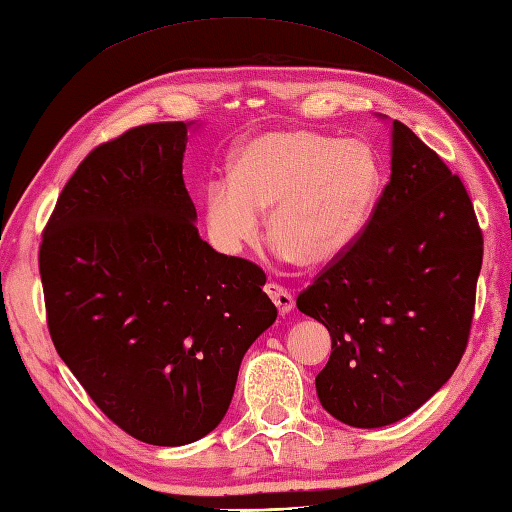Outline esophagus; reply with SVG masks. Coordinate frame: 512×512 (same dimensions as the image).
<instances>
[{"label":"esophagus","instance_id":"34e87169","mask_svg":"<svg viewBox=\"0 0 512 512\" xmlns=\"http://www.w3.org/2000/svg\"><path fill=\"white\" fill-rule=\"evenodd\" d=\"M264 290H266V295L273 299V303L277 306V312L281 314V317H284V314H288L292 310V306H295V299H292L290 292L284 286H279L277 281H268V284L264 286Z\"/></svg>","mask_w":512,"mask_h":512}]
</instances>
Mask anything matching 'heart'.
Segmentation results:
<instances>
[{"label":"heart","mask_w":512,"mask_h":512,"mask_svg":"<svg viewBox=\"0 0 512 512\" xmlns=\"http://www.w3.org/2000/svg\"><path fill=\"white\" fill-rule=\"evenodd\" d=\"M378 189L374 151L356 138L275 129L239 149L233 180L206 187V222L228 253L259 235V213L279 253L301 268L330 266L367 224Z\"/></svg>","instance_id":"heart-1"}]
</instances>
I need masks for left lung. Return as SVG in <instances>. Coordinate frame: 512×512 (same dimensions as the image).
<instances>
[{"instance_id": "obj_1", "label": "left lung", "mask_w": 512, "mask_h": 512, "mask_svg": "<svg viewBox=\"0 0 512 512\" xmlns=\"http://www.w3.org/2000/svg\"><path fill=\"white\" fill-rule=\"evenodd\" d=\"M391 136V178L361 235L297 297L332 336L321 405L361 429L409 416L451 378L484 255L462 180L407 125Z\"/></svg>"}]
</instances>
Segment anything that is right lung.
I'll use <instances>...</instances> for the list:
<instances>
[{"instance_id":"add662e5","label":"right lung","mask_w":512,"mask_h":512,"mask_svg":"<svg viewBox=\"0 0 512 512\" xmlns=\"http://www.w3.org/2000/svg\"><path fill=\"white\" fill-rule=\"evenodd\" d=\"M187 129L149 123L94 147L39 246L63 363L116 427L156 447L220 424L246 350L277 319L264 270L198 235L182 178Z\"/></svg>"}]
</instances>
